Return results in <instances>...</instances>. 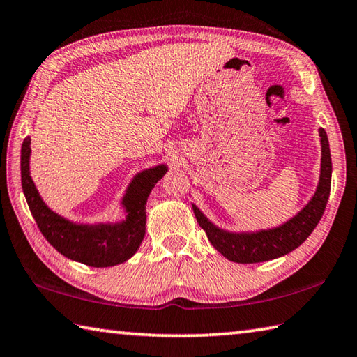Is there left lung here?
Masks as SVG:
<instances>
[{"label": "left lung", "instance_id": "1", "mask_svg": "<svg viewBox=\"0 0 357 357\" xmlns=\"http://www.w3.org/2000/svg\"><path fill=\"white\" fill-rule=\"evenodd\" d=\"M318 135H320L321 144V162L317 190L310 201L295 216L279 226L232 232V230H226L211 222L202 213V210L196 204H192L199 226L205 230L216 251H220L227 260L235 261V264H260V261L279 259L295 251L314 232L318 221L321 220L324 208H326L331 191V174H333L328 135L323 128H318Z\"/></svg>", "mask_w": 357, "mask_h": 357}]
</instances>
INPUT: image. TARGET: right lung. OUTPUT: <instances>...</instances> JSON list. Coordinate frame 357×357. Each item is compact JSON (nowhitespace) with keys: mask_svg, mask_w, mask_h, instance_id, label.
Here are the masks:
<instances>
[{"mask_svg":"<svg viewBox=\"0 0 357 357\" xmlns=\"http://www.w3.org/2000/svg\"><path fill=\"white\" fill-rule=\"evenodd\" d=\"M31 137L22 146V188L42 235L56 251L87 266L106 268L133 257L146 235V204L150 191L167 172L158 165L137 172L125 190L121 207L125 218L108 222H77L56 213L43 202L29 171Z\"/></svg>","mask_w":357,"mask_h":357,"instance_id":"right-lung-1","label":"right lung"}]
</instances>
